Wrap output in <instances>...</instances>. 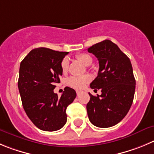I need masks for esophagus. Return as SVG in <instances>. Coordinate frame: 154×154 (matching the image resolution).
Wrapping results in <instances>:
<instances>
[{"mask_svg":"<svg viewBox=\"0 0 154 154\" xmlns=\"http://www.w3.org/2000/svg\"><path fill=\"white\" fill-rule=\"evenodd\" d=\"M76 92H77V96H79V95H80V93H81V91H80V90H77V91H76Z\"/></svg>","mask_w":154,"mask_h":154,"instance_id":"34e87169","label":"esophagus"}]
</instances>
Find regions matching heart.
Returning a JSON list of instances; mask_svg holds the SVG:
<instances>
[{"mask_svg":"<svg viewBox=\"0 0 154 154\" xmlns=\"http://www.w3.org/2000/svg\"><path fill=\"white\" fill-rule=\"evenodd\" d=\"M77 58L84 65H87L90 62H92V58L89 54L85 53H80L77 55ZM69 60L67 57H64L61 63V67L63 72H66L68 69ZM89 76H81V77H70L68 78L67 83L70 87L76 89H83L86 84L90 81Z\"/></svg>","mask_w":154,"mask_h":154,"instance_id":"obj_1","label":"heart"}]
</instances>
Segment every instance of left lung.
Returning <instances> with one entry per match:
<instances>
[{
    "mask_svg": "<svg viewBox=\"0 0 154 154\" xmlns=\"http://www.w3.org/2000/svg\"><path fill=\"white\" fill-rule=\"evenodd\" d=\"M87 51L97 57L100 65L98 75L90 87L102 92L97 97L89 93L87 115L93 125L112 127L125 117L133 103L136 81L131 63L110 40L93 45Z\"/></svg>",
    "mask_w": 154,
    "mask_h": 154,
    "instance_id": "8db88e82",
    "label": "left lung"
}]
</instances>
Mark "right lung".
Segmentation results:
<instances>
[{
  "mask_svg": "<svg viewBox=\"0 0 154 154\" xmlns=\"http://www.w3.org/2000/svg\"><path fill=\"white\" fill-rule=\"evenodd\" d=\"M67 54L38 48L20 63L18 88L23 106L32 122L42 131H54L66 124L67 107L77 96L75 90L68 87L61 97L54 93L62 75L61 63Z\"/></svg>",
  "mask_w": 154,
  "mask_h": 154,
  "instance_id": "right-lung-1",
  "label": "right lung"
}]
</instances>
